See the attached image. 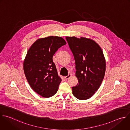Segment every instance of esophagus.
I'll return each instance as SVG.
<instances>
[{"label":"esophagus","instance_id":"34e87169","mask_svg":"<svg viewBox=\"0 0 130 130\" xmlns=\"http://www.w3.org/2000/svg\"><path fill=\"white\" fill-rule=\"evenodd\" d=\"M71 74H69L67 76H65V78L66 79H68V78L71 76Z\"/></svg>","mask_w":130,"mask_h":130}]
</instances>
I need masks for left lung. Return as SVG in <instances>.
Segmentation results:
<instances>
[{
    "label": "left lung",
    "mask_w": 130,
    "mask_h": 130,
    "mask_svg": "<svg viewBox=\"0 0 130 130\" xmlns=\"http://www.w3.org/2000/svg\"><path fill=\"white\" fill-rule=\"evenodd\" d=\"M75 63L77 85L72 88L73 95L80 100L92 96L103 82L106 71L103 52L94 40L84 37H66Z\"/></svg>",
    "instance_id": "obj_1"
}]
</instances>
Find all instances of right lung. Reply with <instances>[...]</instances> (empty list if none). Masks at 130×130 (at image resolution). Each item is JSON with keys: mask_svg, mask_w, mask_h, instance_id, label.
<instances>
[{"mask_svg": "<svg viewBox=\"0 0 130 130\" xmlns=\"http://www.w3.org/2000/svg\"><path fill=\"white\" fill-rule=\"evenodd\" d=\"M66 44L62 37L48 36L36 40L27 51L23 62L25 75L32 89L43 98L52 97L58 91L62 79L53 57Z\"/></svg>", "mask_w": 130, "mask_h": 130, "instance_id": "add662e5", "label": "right lung"}]
</instances>
